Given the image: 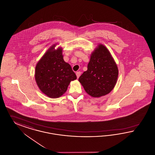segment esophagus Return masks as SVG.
<instances>
[{"mask_svg":"<svg viewBox=\"0 0 155 155\" xmlns=\"http://www.w3.org/2000/svg\"><path fill=\"white\" fill-rule=\"evenodd\" d=\"M81 71H77V72L76 73V75H77V78H78L80 77V76L81 75Z\"/></svg>","mask_w":155,"mask_h":155,"instance_id":"esophagus-1","label":"esophagus"}]
</instances>
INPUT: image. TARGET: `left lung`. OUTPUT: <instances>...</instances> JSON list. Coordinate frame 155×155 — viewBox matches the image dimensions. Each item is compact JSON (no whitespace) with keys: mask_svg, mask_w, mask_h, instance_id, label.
Listing matches in <instances>:
<instances>
[{"mask_svg":"<svg viewBox=\"0 0 155 155\" xmlns=\"http://www.w3.org/2000/svg\"><path fill=\"white\" fill-rule=\"evenodd\" d=\"M118 68L110 51L103 44L91 56L87 70L78 79L87 94L100 97L110 93L116 85Z\"/></svg>","mask_w":155,"mask_h":155,"instance_id":"1","label":"left lung"}]
</instances>
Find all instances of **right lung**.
Segmentation results:
<instances>
[{"label": "right lung", "instance_id": "add662e5", "mask_svg": "<svg viewBox=\"0 0 155 155\" xmlns=\"http://www.w3.org/2000/svg\"><path fill=\"white\" fill-rule=\"evenodd\" d=\"M51 47L35 68V80L40 91L51 98L61 97L68 89L71 81L77 76L71 66L63 60L62 48Z\"/></svg>", "mask_w": 155, "mask_h": 155}]
</instances>
